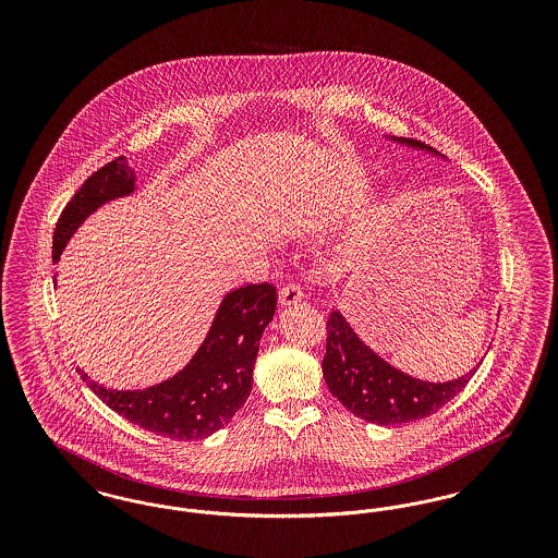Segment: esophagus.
I'll return each mask as SVG.
<instances>
[{"mask_svg":"<svg viewBox=\"0 0 558 558\" xmlns=\"http://www.w3.org/2000/svg\"><path fill=\"white\" fill-rule=\"evenodd\" d=\"M303 289L299 287V284H287V287H282V291H280V303H282V307H291V305H296V303H301L303 301Z\"/></svg>","mask_w":558,"mask_h":558,"instance_id":"1","label":"esophagus"}]
</instances>
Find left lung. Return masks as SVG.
<instances>
[{
    "instance_id": "left-lung-1",
    "label": "left lung",
    "mask_w": 558,
    "mask_h": 558,
    "mask_svg": "<svg viewBox=\"0 0 558 558\" xmlns=\"http://www.w3.org/2000/svg\"><path fill=\"white\" fill-rule=\"evenodd\" d=\"M393 142L439 155L430 146L408 137ZM326 355L322 362L324 380L330 393L357 418L374 425H403L435 414L456 398L477 368L448 383H428L393 368L366 345L349 326L341 312L326 322Z\"/></svg>"
}]
</instances>
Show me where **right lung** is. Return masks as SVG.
<instances>
[{
  "label": "right lung",
  "mask_w": 558,
  "mask_h": 558,
  "mask_svg": "<svg viewBox=\"0 0 558 558\" xmlns=\"http://www.w3.org/2000/svg\"><path fill=\"white\" fill-rule=\"evenodd\" d=\"M133 190L135 173L125 157L92 173L56 223L53 262L92 213L108 201L130 196ZM276 303V289L267 282L228 292L203 345L186 366L144 391L107 389L80 368L81 378L110 410L140 428L175 441L205 439L228 425L248 398L259 341L274 318Z\"/></svg>",
  "instance_id": "obj_1"
}]
</instances>
